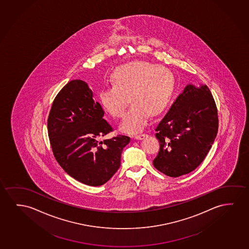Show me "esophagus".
I'll use <instances>...</instances> for the list:
<instances>
[{"mask_svg":"<svg viewBox=\"0 0 249 249\" xmlns=\"http://www.w3.org/2000/svg\"><path fill=\"white\" fill-rule=\"evenodd\" d=\"M147 135L146 134H140V135H137V136H135V139H137V140H142L144 137H146Z\"/></svg>","mask_w":249,"mask_h":249,"instance_id":"1","label":"esophagus"}]
</instances>
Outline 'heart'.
Returning a JSON list of instances; mask_svg holds the SVG:
<instances>
[{"label": "heart", "instance_id": "obj_1", "mask_svg": "<svg viewBox=\"0 0 249 249\" xmlns=\"http://www.w3.org/2000/svg\"><path fill=\"white\" fill-rule=\"evenodd\" d=\"M111 87L100 91L99 101L112 118L120 119L130 100L132 106L120 128L130 134L143 130L148 115H158L165 108L174 87V78L167 68L147 61L119 66L111 75Z\"/></svg>", "mask_w": 249, "mask_h": 249}]
</instances>
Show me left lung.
Returning <instances> with one entry per match:
<instances>
[{
    "label": "left lung",
    "instance_id": "left-lung-1",
    "mask_svg": "<svg viewBox=\"0 0 249 249\" xmlns=\"http://www.w3.org/2000/svg\"><path fill=\"white\" fill-rule=\"evenodd\" d=\"M217 130V106L209 88L187 85L155 128L160 151L154 167L172 178L193 172L207 156Z\"/></svg>",
    "mask_w": 249,
    "mask_h": 249
}]
</instances>
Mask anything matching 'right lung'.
Instances as JSON below:
<instances>
[{"instance_id":"add662e5","label":"right lung","mask_w":249,"mask_h":249,"mask_svg":"<svg viewBox=\"0 0 249 249\" xmlns=\"http://www.w3.org/2000/svg\"><path fill=\"white\" fill-rule=\"evenodd\" d=\"M102 106L84 81L67 83L53 102L48 133L53 154L68 175L86 185L101 186L120 166L130 137L100 138L112 131Z\"/></svg>"}]
</instances>
